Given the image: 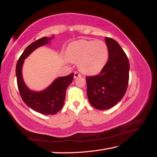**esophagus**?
I'll return each instance as SVG.
<instances>
[{
    "instance_id": "1",
    "label": "esophagus",
    "mask_w": 157,
    "mask_h": 157,
    "mask_svg": "<svg viewBox=\"0 0 157 157\" xmlns=\"http://www.w3.org/2000/svg\"><path fill=\"white\" fill-rule=\"evenodd\" d=\"M80 76H81L80 74L78 72H75V73H74V78H78V77H80Z\"/></svg>"
}]
</instances>
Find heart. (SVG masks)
<instances>
[{
  "label": "heart",
  "instance_id": "1",
  "mask_svg": "<svg viewBox=\"0 0 157 157\" xmlns=\"http://www.w3.org/2000/svg\"><path fill=\"white\" fill-rule=\"evenodd\" d=\"M66 55L71 62H79L81 72L95 75L104 68L107 62L109 52L107 45L102 41L80 39L69 45Z\"/></svg>",
  "mask_w": 157,
  "mask_h": 157
}]
</instances>
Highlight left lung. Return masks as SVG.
Returning <instances> with one entry per match:
<instances>
[{
	"label": "left lung",
	"instance_id": "obj_1",
	"mask_svg": "<svg viewBox=\"0 0 157 157\" xmlns=\"http://www.w3.org/2000/svg\"><path fill=\"white\" fill-rule=\"evenodd\" d=\"M109 59L99 75L86 77L87 96L93 107L99 110L113 107L125 94L129 82V63L118 42L105 37Z\"/></svg>",
	"mask_w": 157,
	"mask_h": 157
}]
</instances>
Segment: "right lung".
<instances>
[{"label": "right lung", "mask_w": 157, "mask_h": 157, "mask_svg": "<svg viewBox=\"0 0 157 157\" xmlns=\"http://www.w3.org/2000/svg\"><path fill=\"white\" fill-rule=\"evenodd\" d=\"M54 37H42L29 45L18 59L16 66L17 85L21 98L29 107L44 115H53L59 111L63 106L66 91L73 79V73L55 79L44 91H31L26 86L22 76V66L24 59L37 48L49 44Z\"/></svg>", "instance_id": "right-lung-1"}]
</instances>
